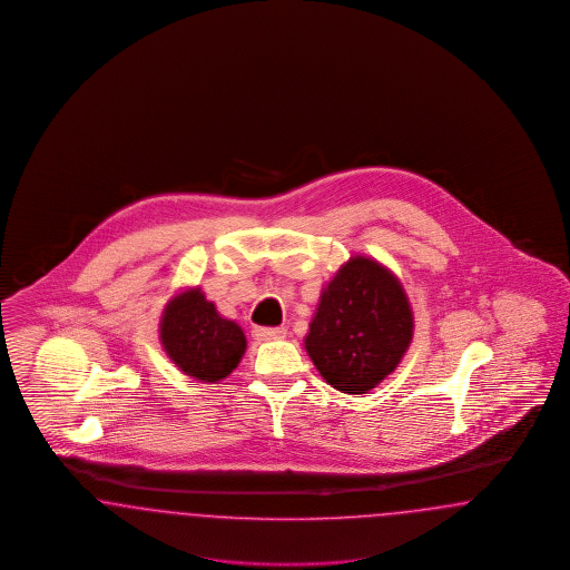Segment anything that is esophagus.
I'll return each mask as SVG.
<instances>
[{"mask_svg":"<svg viewBox=\"0 0 570 570\" xmlns=\"http://www.w3.org/2000/svg\"><path fill=\"white\" fill-rule=\"evenodd\" d=\"M254 337H256L258 342L284 340V337H286V328H284V326H275V328H267V326H256V328H254Z\"/></svg>","mask_w":570,"mask_h":570,"instance_id":"1","label":"esophagus"}]
</instances>
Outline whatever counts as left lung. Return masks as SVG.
<instances>
[{
  "label": "left lung",
  "instance_id": "left-lung-1",
  "mask_svg": "<svg viewBox=\"0 0 570 570\" xmlns=\"http://www.w3.org/2000/svg\"><path fill=\"white\" fill-rule=\"evenodd\" d=\"M413 312L401 279L371 256H350L320 293L305 350L328 386L365 394L401 365Z\"/></svg>",
  "mask_w": 570,
  "mask_h": 570
}]
</instances>
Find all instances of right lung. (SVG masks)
I'll return each mask as SVG.
<instances>
[{"instance_id": "right-lung-1", "label": "right lung", "mask_w": 570, "mask_h": 570, "mask_svg": "<svg viewBox=\"0 0 570 570\" xmlns=\"http://www.w3.org/2000/svg\"><path fill=\"white\" fill-rule=\"evenodd\" d=\"M159 340L184 375L218 384L246 354V335L235 320L223 318L199 286L171 296L160 314Z\"/></svg>"}]
</instances>
